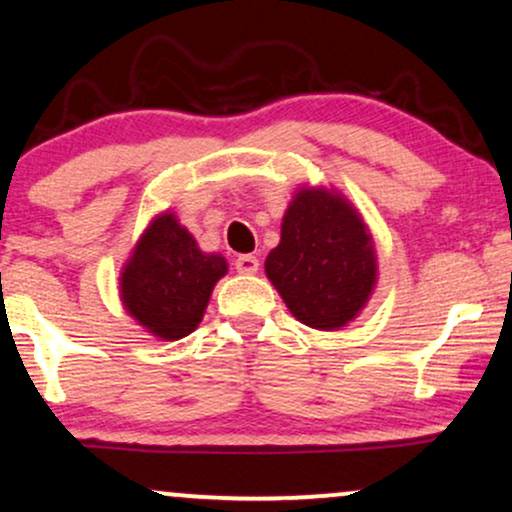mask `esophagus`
I'll use <instances>...</instances> for the list:
<instances>
[{
  "mask_svg": "<svg viewBox=\"0 0 512 512\" xmlns=\"http://www.w3.org/2000/svg\"><path fill=\"white\" fill-rule=\"evenodd\" d=\"M236 269L238 274H255L257 269H260V260H257L255 255H238L236 257Z\"/></svg>",
  "mask_w": 512,
  "mask_h": 512,
  "instance_id": "1",
  "label": "esophagus"
}]
</instances>
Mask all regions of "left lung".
I'll use <instances>...</instances> for the list:
<instances>
[{"label": "left lung", "mask_w": 512, "mask_h": 512, "mask_svg": "<svg viewBox=\"0 0 512 512\" xmlns=\"http://www.w3.org/2000/svg\"><path fill=\"white\" fill-rule=\"evenodd\" d=\"M267 278L304 326L335 331L357 319L375 288L373 238L340 193L302 186L264 262Z\"/></svg>", "instance_id": "left-lung-1"}]
</instances>
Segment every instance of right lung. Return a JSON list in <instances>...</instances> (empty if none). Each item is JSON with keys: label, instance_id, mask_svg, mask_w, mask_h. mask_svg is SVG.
Masks as SVG:
<instances>
[{"label": "right lung", "instance_id": "add662e5", "mask_svg": "<svg viewBox=\"0 0 512 512\" xmlns=\"http://www.w3.org/2000/svg\"><path fill=\"white\" fill-rule=\"evenodd\" d=\"M229 267L203 252L174 212L148 224L120 274V300L129 316L160 340H179L203 321L212 288Z\"/></svg>", "mask_w": 512, "mask_h": 512}]
</instances>
